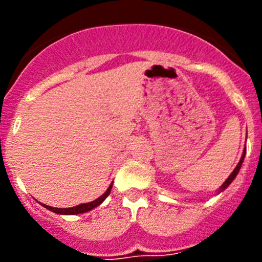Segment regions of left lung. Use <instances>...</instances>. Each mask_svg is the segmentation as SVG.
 Instances as JSON below:
<instances>
[{
	"label": "left lung",
	"mask_w": 262,
	"mask_h": 262,
	"mask_svg": "<svg viewBox=\"0 0 262 262\" xmlns=\"http://www.w3.org/2000/svg\"><path fill=\"white\" fill-rule=\"evenodd\" d=\"M244 157H245V148H244V152H243V155H242V159H240L239 164H237V165H236V168L233 169V172L231 173V174L228 176V178H227L226 181L223 182V185H222V186L219 187V189H217V194H219V193H222V191H223V190H226L227 187L230 186V184H231V182H232L233 180H235V177H236V176H237V173H239L240 168H242V165H243V161H244Z\"/></svg>",
	"instance_id": "obj_1"
}]
</instances>
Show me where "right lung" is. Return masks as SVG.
I'll return each mask as SVG.
<instances>
[{
	"instance_id": "add662e5",
	"label": "right lung",
	"mask_w": 262,
	"mask_h": 262,
	"mask_svg": "<svg viewBox=\"0 0 262 262\" xmlns=\"http://www.w3.org/2000/svg\"><path fill=\"white\" fill-rule=\"evenodd\" d=\"M111 187H113V182H111L110 186L107 187V190H106L102 195L99 196V198H97V200L92 201V202H89V203H81V205L75 206V207H68V209H56V207H52V206H48V205H43V203H40V205L43 206V207H46V209L50 210V211L56 212V214H60V215L84 214V212H88V211H90V210H93V209H96V207H98V206L101 205V203H102L106 198H107V195L110 194V191H111Z\"/></svg>"
}]
</instances>
